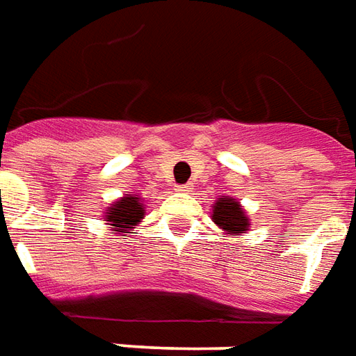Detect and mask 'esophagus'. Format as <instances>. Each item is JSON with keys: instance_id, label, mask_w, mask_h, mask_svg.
I'll use <instances>...</instances> for the list:
<instances>
[{"instance_id": "obj_1", "label": "esophagus", "mask_w": 356, "mask_h": 356, "mask_svg": "<svg viewBox=\"0 0 356 356\" xmlns=\"http://www.w3.org/2000/svg\"><path fill=\"white\" fill-rule=\"evenodd\" d=\"M176 191L188 193V191H191V184H178V186H176Z\"/></svg>"}]
</instances>
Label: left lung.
Here are the masks:
<instances>
[{"label": "left lung", "instance_id": "8db88e82", "mask_svg": "<svg viewBox=\"0 0 356 356\" xmlns=\"http://www.w3.org/2000/svg\"><path fill=\"white\" fill-rule=\"evenodd\" d=\"M213 220L222 230L232 232V234H243L249 228V220L241 211L239 203L230 197H220L214 203Z\"/></svg>", "mask_w": 356, "mask_h": 356}]
</instances>
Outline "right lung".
<instances>
[{
  "instance_id": "1",
  "label": "right lung",
  "mask_w": 356,
  "mask_h": 356,
  "mask_svg": "<svg viewBox=\"0 0 356 356\" xmlns=\"http://www.w3.org/2000/svg\"><path fill=\"white\" fill-rule=\"evenodd\" d=\"M143 218V205L140 203V197H122L117 203H113L109 207V213L105 216V220H109L111 226H115V232H124L130 234V228H134L136 224Z\"/></svg>"
}]
</instances>
